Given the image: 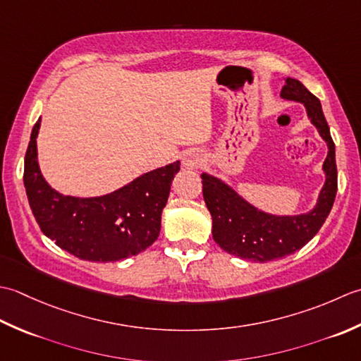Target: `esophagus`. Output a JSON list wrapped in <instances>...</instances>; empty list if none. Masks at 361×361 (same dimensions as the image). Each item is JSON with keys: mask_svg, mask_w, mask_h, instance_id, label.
<instances>
[{"mask_svg": "<svg viewBox=\"0 0 361 361\" xmlns=\"http://www.w3.org/2000/svg\"><path fill=\"white\" fill-rule=\"evenodd\" d=\"M204 160V156L201 151H196V149H190L185 151L182 156V165L188 168V170H195L197 165H201V161Z\"/></svg>", "mask_w": 361, "mask_h": 361, "instance_id": "obj_1", "label": "esophagus"}]
</instances>
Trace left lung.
<instances>
[{"label": "left lung", "mask_w": 361, "mask_h": 361, "mask_svg": "<svg viewBox=\"0 0 361 361\" xmlns=\"http://www.w3.org/2000/svg\"><path fill=\"white\" fill-rule=\"evenodd\" d=\"M281 98L304 104L307 118L327 143V157L322 164L324 185L312 210L299 215H273L257 209L219 178L201 174L204 201L212 215L213 240L223 251L259 263L282 259L305 246L324 224L336 196L335 145L319 99L293 78H285Z\"/></svg>", "instance_id": "1"}]
</instances>
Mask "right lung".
Here are the masks:
<instances>
[{
  "label": "right lung",
  "mask_w": 361,
  "mask_h": 361,
  "mask_svg": "<svg viewBox=\"0 0 361 361\" xmlns=\"http://www.w3.org/2000/svg\"><path fill=\"white\" fill-rule=\"evenodd\" d=\"M42 120L34 124L25 157V188L42 232L80 260L116 262L143 252L157 240L171 182L180 161L138 176L112 193L62 195L43 178L37 154Z\"/></svg>",
  "instance_id": "add662e5"
}]
</instances>
